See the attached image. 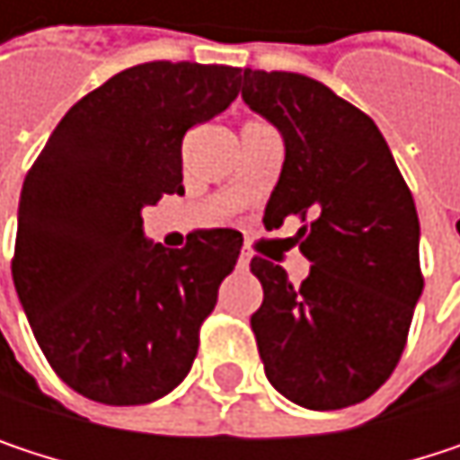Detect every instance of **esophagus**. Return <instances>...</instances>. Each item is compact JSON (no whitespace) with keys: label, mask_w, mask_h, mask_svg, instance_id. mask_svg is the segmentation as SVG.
<instances>
[{"label":"esophagus","mask_w":460,"mask_h":460,"mask_svg":"<svg viewBox=\"0 0 460 460\" xmlns=\"http://www.w3.org/2000/svg\"><path fill=\"white\" fill-rule=\"evenodd\" d=\"M250 258H252V255H250L247 250H242V255H239V266H242V269H247V263H250Z\"/></svg>","instance_id":"obj_1"}]
</instances>
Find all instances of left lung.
Wrapping results in <instances>:
<instances>
[{
    "label": "left lung",
    "instance_id": "8db88e82",
    "mask_svg": "<svg viewBox=\"0 0 460 460\" xmlns=\"http://www.w3.org/2000/svg\"><path fill=\"white\" fill-rule=\"evenodd\" d=\"M242 101L285 140L263 224L298 216L312 271L293 285L252 258L263 304L250 317L269 384L309 411L367 400L397 367L420 290L418 213L376 128L322 82L244 68Z\"/></svg>",
    "mask_w": 460,
    "mask_h": 460
}]
</instances>
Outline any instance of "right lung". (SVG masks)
<instances>
[{
    "label": "right lung",
    "instance_id": "1",
    "mask_svg": "<svg viewBox=\"0 0 460 460\" xmlns=\"http://www.w3.org/2000/svg\"><path fill=\"white\" fill-rule=\"evenodd\" d=\"M239 74L125 68L68 109L23 181L13 282L47 362L87 400L146 405L191 370L242 234L194 231L170 250L143 236L140 210L183 194V136L229 109Z\"/></svg>",
    "mask_w": 460,
    "mask_h": 460
}]
</instances>
